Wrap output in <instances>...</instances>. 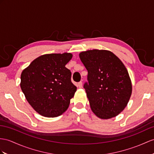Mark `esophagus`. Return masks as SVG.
I'll list each match as a JSON object with an SVG mask.
<instances>
[{
  "label": "esophagus",
  "instance_id": "1",
  "mask_svg": "<svg viewBox=\"0 0 154 154\" xmlns=\"http://www.w3.org/2000/svg\"><path fill=\"white\" fill-rule=\"evenodd\" d=\"M77 86H78V88H82V86H83V84H82V82H78V84H77Z\"/></svg>",
  "mask_w": 154,
  "mask_h": 154
}]
</instances>
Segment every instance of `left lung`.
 <instances>
[{"instance_id": "1", "label": "left lung", "mask_w": 154, "mask_h": 154, "mask_svg": "<svg viewBox=\"0 0 154 154\" xmlns=\"http://www.w3.org/2000/svg\"><path fill=\"white\" fill-rule=\"evenodd\" d=\"M79 56L88 72V82L84 88L91 110L100 119L118 116L126 107L132 93L125 65L108 50H88Z\"/></svg>"}]
</instances>
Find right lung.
Masks as SVG:
<instances>
[{"label":"right lung","mask_w":154,"mask_h":154,"mask_svg":"<svg viewBox=\"0 0 154 154\" xmlns=\"http://www.w3.org/2000/svg\"><path fill=\"white\" fill-rule=\"evenodd\" d=\"M70 53L45 54L22 71L20 86L33 109L41 116L55 118L67 110L76 91L71 72L65 65Z\"/></svg>","instance_id":"obj_1"}]
</instances>
